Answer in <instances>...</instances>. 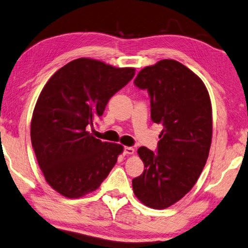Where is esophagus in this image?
I'll list each match as a JSON object with an SVG mask.
<instances>
[{
	"mask_svg": "<svg viewBox=\"0 0 248 248\" xmlns=\"http://www.w3.org/2000/svg\"><path fill=\"white\" fill-rule=\"evenodd\" d=\"M134 152H135V150L131 146H125L124 147V154L125 155H133V154H134Z\"/></svg>",
	"mask_w": 248,
	"mask_h": 248,
	"instance_id": "esophagus-1",
	"label": "esophagus"
}]
</instances>
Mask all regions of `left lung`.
<instances>
[{
	"label": "left lung",
	"instance_id": "8db88e82",
	"mask_svg": "<svg viewBox=\"0 0 248 248\" xmlns=\"http://www.w3.org/2000/svg\"><path fill=\"white\" fill-rule=\"evenodd\" d=\"M135 85L151 96V117L163 129L157 153L137 150L144 172L132 181L144 205L164 209L182 200L206 164L212 143V103L203 81L175 60L140 71Z\"/></svg>",
	"mask_w": 248,
	"mask_h": 248
}]
</instances>
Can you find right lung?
<instances>
[{
  "instance_id": "right-lung-1",
  "label": "right lung",
  "mask_w": 248,
  "mask_h": 248,
  "mask_svg": "<svg viewBox=\"0 0 248 248\" xmlns=\"http://www.w3.org/2000/svg\"><path fill=\"white\" fill-rule=\"evenodd\" d=\"M134 74V67L81 58L56 71L43 87L31 140L45 181L61 195L78 199L96 190L123 153L121 144L95 139L87 126Z\"/></svg>"
}]
</instances>
